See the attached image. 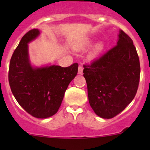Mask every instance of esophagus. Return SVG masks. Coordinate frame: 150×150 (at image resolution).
<instances>
[{
    "mask_svg": "<svg viewBox=\"0 0 150 150\" xmlns=\"http://www.w3.org/2000/svg\"><path fill=\"white\" fill-rule=\"evenodd\" d=\"M83 69V68L82 64H79V66H78V74H80V75H82Z\"/></svg>",
    "mask_w": 150,
    "mask_h": 150,
    "instance_id": "esophagus-1",
    "label": "esophagus"
}]
</instances>
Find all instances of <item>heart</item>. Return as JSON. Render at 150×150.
<instances>
[{"instance_id":"1","label":"heart","mask_w":150,"mask_h":150,"mask_svg":"<svg viewBox=\"0 0 150 150\" xmlns=\"http://www.w3.org/2000/svg\"><path fill=\"white\" fill-rule=\"evenodd\" d=\"M89 45H90V43H89L88 41H86L85 43H83V44H81V46H80V48H86V47L88 46ZM102 48H103V45H102V43H99V44L96 45V46L93 48V51H92L91 54V58H95V57H97V56L100 54L101 51H102Z\"/></svg>"}]
</instances>
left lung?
I'll return each instance as SVG.
<instances>
[{"label": "left lung", "instance_id": "8db88e82", "mask_svg": "<svg viewBox=\"0 0 150 150\" xmlns=\"http://www.w3.org/2000/svg\"><path fill=\"white\" fill-rule=\"evenodd\" d=\"M117 45L84 64L91 107L102 118H112L128 105L139 84L140 63L133 40L120 30Z\"/></svg>", "mask_w": 150, "mask_h": 150}]
</instances>
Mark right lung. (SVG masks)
<instances>
[{
    "mask_svg": "<svg viewBox=\"0 0 150 150\" xmlns=\"http://www.w3.org/2000/svg\"><path fill=\"white\" fill-rule=\"evenodd\" d=\"M39 33L33 29L22 38L11 58L8 82L15 99L27 112L37 118H47L58 111L68 85L78 73V64L33 68L28 43Z\"/></svg>",
    "mask_w": 150,
    "mask_h": 150,
    "instance_id": "add662e5",
    "label": "right lung"
}]
</instances>
